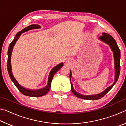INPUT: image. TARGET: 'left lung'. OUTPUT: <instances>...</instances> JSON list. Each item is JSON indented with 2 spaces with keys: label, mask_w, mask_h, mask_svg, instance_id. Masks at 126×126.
Returning a JSON list of instances; mask_svg holds the SVG:
<instances>
[{
  "label": "left lung",
  "mask_w": 126,
  "mask_h": 126,
  "mask_svg": "<svg viewBox=\"0 0 126 126\" xmlns=\"http://www.w3.org/2000/svg\"><path fill=\"white\" fill-rule=\"evenodd\" d=\"M99 39L102 41L108 44H109L110 47V48L112 50L114 53V64H115V79L114 82L113 83L111 86L108 87L105 91H103V92L97 95H81L80 94L77 93L74 90L73 88V84L71 82V90L72 93L76 95L77 97L79 98L87 99V100H97L103 97L104 95L106 94L108 92H109L111 88H112L114 84L117 82L118 80L119 73H120V50L118 48V46L116 43V40L113 38L111 35H110L109 34L103 33L102 35L100 36ZM71 78V72H70V79Z\"/></svg>",
  "instance_id": "obj_1"
}]
</instances>
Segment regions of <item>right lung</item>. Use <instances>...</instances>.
Listing matches in <instances>:
<instances>
[{
	"label": "right lung",
	"instance_id": "right-lung-1",
	"mask_svg": "<svg viewBox=\"0 0 126 126\" xmlns=\"http://www.w3.org/2000/svg\"><path fill=\"white\" fill-rule=\"evenodd\" d=\"M39 28H40L39 25H37V24L31 25L28 27L25 28L24 29H23L22 31L20 32H18L16 34V37H15L14 39L13 40L11 43L10 44V45L9 46V48H8V50L7 68H8V73H9L10 79H11V80L13 81V82L14 83L15 86L16 87V88L19 89V91L20 92L23 94L27 95V96L34 97L43 96V95L46 94L48 92L50 88L51 82H52L53 76H54L55 73H56L59 69H60L63 66V63H61L57 65V66H55V67L53 68L52 71H51L50 73L49 74V76L47 86L43 89H39V90L31 91V90H29V89H27L24 88H23V87H22L18 83V82H17L16 79H15V78L14 77V76H13V74L12 72L11 63H10V58H11V54H12V50H13V48L14 46L15 45V44H16V42L18 40L19 38L20 35L22 34V33H23V32H25L27 31H28L31 29Z\"/></svg>",
	"mask_w": 126,
	"mask_h": 126
}]
</instances>
